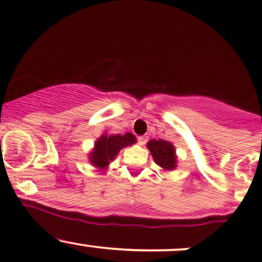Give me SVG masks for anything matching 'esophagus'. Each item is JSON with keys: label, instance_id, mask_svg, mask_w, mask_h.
Masks as SVG:
<instances>
[{"label": "esophagus", "instance_id": "34e87169", "mask_svg": "<svg viewBox=\"0 0 262 262\" xmlns=\"http://www.w3.org/2000/svg\"><path fill=\"white\" fill-rule=\"evenodd\" d=\"M146 140H148V138H146V137H139V138H138V143H139L140 145H144L146 143Z\"/></svg>", "mask_w": 262, "mask_h": 262}]
</instances>
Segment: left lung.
Instances as JSON below:
<instances>
[{
  "label": "left lung",
  "instance_id": "8db88e82",
  "mask_svg": "<svg viewBox=\"0 0 262 262\" xmlns=\"http://www.w3.org/2000/svg\"><path fill=\"white\" fill-rule=\"evenodd\" d=\"M148 149L153 155L154 162L163 168L164 170H173L177 166V155H175V148L171 143L163 139H151L149 140Z\"/></svg>",
  "mask_w": 262,
  "mask_h": 262
}]
</instances>
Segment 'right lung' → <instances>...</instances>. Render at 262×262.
Returning <instances> with one entry per match:
<instances>
[{
  "label": "right lung",
  "mask_w": 262,
  "mask_h": 262,
  "mask_svg": "<svg viewBox=\"0 0 262 262\" xmlns=\"http://www.w3.org/2000/svg\"><path fill=\"white\" fill-rule=\"evenodd\" d=\"M137 142L136 137L132 133H125L123 136H107L103 134L97 139L93 150L89 154V162L99 169H105L112 160L117 157L120 149L129 146Z\"/></svg>",
  "instance_id": "right-lung-1"
}]
</instances>
